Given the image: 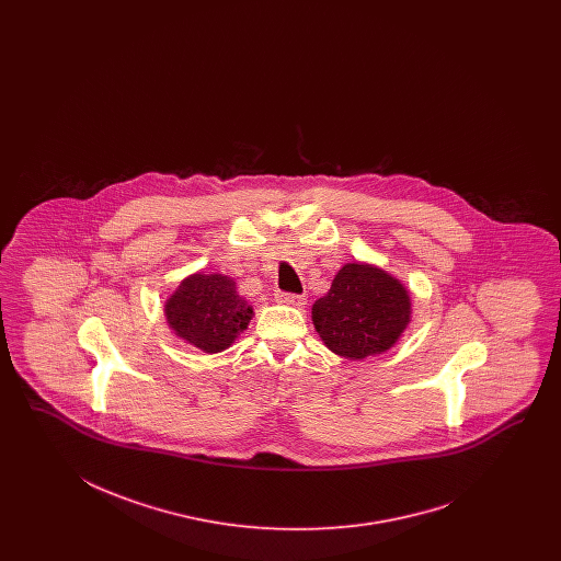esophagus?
Segmentation results:
<instances>
[{"instance_id":"1","label":"esophagus","mask_w":561,"mask_h":561,"mask_svg":"<svg viewBox=\"0 0 561 561\" xmlns=\"http://www.w3.org/2000/svg\"><path fill=\"white\" fill-rule=\"evenodd\" d=\"M275 300H277L279 305L289 306H305L306 302L305 296L291 294V291H277V294H275Z\"/></svg>"}]
</instances>
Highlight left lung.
I'll use <instances>...</instances> for the list:
<instances>
[{"label":"left lung","instance_id":"obj_1","mask_svg":"<svg viewBox=\"0 0 561 561\" xmlns=\"http://www.w3.org/2000/svg\"><path fill=\"white\" fill-rule=\"evenodd\" d=\"M409 314L408 289L389 273L362 263L345 265L312 306V323L324 345L350 359L387 352L408 327Z\"/></svg>","mask_w":561,"mask_h":561}]
</instances>
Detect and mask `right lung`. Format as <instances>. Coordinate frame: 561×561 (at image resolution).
Returning a JSON list of instances; mask_svg holds the SVG:
<instances>
[{
    "instance_id": "right-lung-1",
    "label": "right lung",
    "mask_w": 561,
    "mask_h": 561,
    "mask_svg": "<svg viewBox=\"0 0 561 561\" xmlns=\"http://www.w3.org/2000/svg\"><path fill=\"white\" fill-rule=\"evenodd\" d=\"M164 310L174 333L207 354L230 347L253 317L230 277L202 273L187 277Z\"/></svg>"
}]
</instances>
